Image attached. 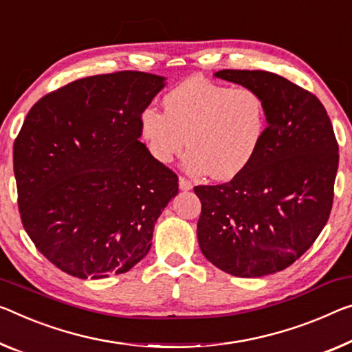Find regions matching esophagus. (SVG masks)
<instances>
[{"mask_svg": "<svg viewBox=\"0 0 352 352\" xmlns=\"http://www.w3.org/2000/svg\"><path fill=\"white\" fill-rule=\"evenodd\" d=\"M193 186H192V182L187 179V177H184V176H181L179 177V188L181 190H190Z\"/></svg>", "mask_w": 352, "mask_h": 352, "instance_id": "1", "label": "esophagus"}]
</instances>
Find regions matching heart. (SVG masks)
Instances as JSON below:
<instances>
[{
	"instance_id": "b5f03b06",
	"label": "heart",
	"mask_w": 352,
	"mask_h": 352,
	"mask_svg": "<svg viewBox=\"0 0 352 352\" xmlns=\"http://www.w3.org/2000/svg\"><path fill=\"white\" fill-rule=\"evenodd\" d=\"M165 111L144 108L140 132L153 157L168 164L190 148L184 165L192 175L215 179L241 175L258 154L267 131L264 97L248 86L232 88L192 77L164 97Z\"/></svg>"
}]
</instances>
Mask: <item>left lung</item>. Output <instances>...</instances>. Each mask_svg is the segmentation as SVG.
I'll list each match as a JSON object with an SVG mask.
<instances>
[{
    "label": "left lung",
    "instance_id": "left-lung-1",
    "mask_svg": "<svg viewBox=\"0 0 352 352\" xmlns=\"http://www.w3.org/2000/svg\"><path fill=\"white\" fill-rule=\"evenodd\" d=\"M215 77L256 89L267 131L247 168L219 186L193 188L201 201L198 244L215 267L264 277L291 266L331 215L338 143L320 99L266 70H219Z\"/></svg>",
    "mask_w": 352,
    "mask_h": 352
}]
</instances>
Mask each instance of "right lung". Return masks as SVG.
<instances>
[{"label":"right lung","instance_id":"1","mask_svg":"<svg viewBox=\"0 0 352 352\" xmlns=\"http://www.w3.org/2000/svg\"><path fill=\"white\" fill-rule=\"evenodd\" d=\"M165 78L122 70L36 102L14 142L20 219L37 250L78 278L124 274L148 255L177 175L140 142Z\"/></svg>","mask_w":352,"mask_h":352}]
</instances>
